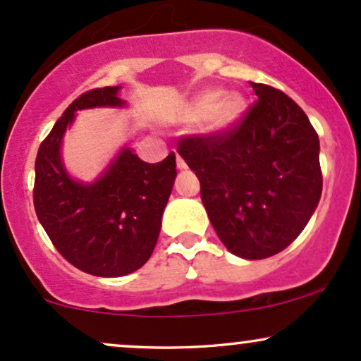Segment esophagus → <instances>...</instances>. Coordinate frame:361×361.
Returning a JSON list of instances; mask_svg holds the SVG:
<instances>
[{
    "label": "esophagus",
    "mask_w": 361,
    "mask_h": 361,
    "mask_svg": "<svg viewBox=\"0 0 361 361\" xmlns=\"http://www.w3.org/2000/svg\"><path fill=\"white\" fill-rule=\"evenodd\" d=\"M176 166H178V169H186L185 159L180 154H176Z\"/></svg>",
    "instance_id": "esophagus-1"
}]
</instances>
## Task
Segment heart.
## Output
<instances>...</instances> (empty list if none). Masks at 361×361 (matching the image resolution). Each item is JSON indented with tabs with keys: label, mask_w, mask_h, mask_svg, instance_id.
<instances>
[{
	"label": "heart",
	"mask_w": 361,
	"mask_h": 361,
	"mask_svg": "<svg viewBox=\"0 0 361 361\" xmlns=\"http://www.w3.org/2000/svg\"><path fill=\"white\" fill-rule=\"evenodd\" d=\"M247 109L246 98L241 93H224L222 90H207L195 97L185 109L186 122L204 120L205 134L221 135L239 123Z\"/></svg>",
	"instance_id": "obj_1"
}]
</instances>
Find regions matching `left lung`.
I'll use <instances>...</instances> for the list:
<instances>
[{
	"mask_svg": "<svg viewBox=\"0 0 361 361\" xmlns=\"http://www.w3.org/2000/svg\"><path fill=\"white\" fill-rule=\"evenodd\" d=\"M258 100L221 135H193L178 152L200 180L202 202L224 246L244 259L283 251L322 192L319 137L283 91L251 82Z\"/></svg>",
	"mask_w": 361,
	"mask_h": 361,
	"instance_id": "8db88e82",
	"label": "left lung"
}]
</instances>
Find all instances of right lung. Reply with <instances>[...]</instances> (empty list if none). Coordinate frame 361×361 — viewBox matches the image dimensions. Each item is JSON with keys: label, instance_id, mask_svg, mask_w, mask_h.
Instances as JSON below:
<instances>
[{"label": "right lung", "instance_id": "add662e5", "mask_svg": "<svg viewBox=\"0 0 361 361\" xmlns=\"http://www.w3.org/2000/svg\"><path fill=\"white\" fill-rule=\"evenodd\" d=\"M118 91L120 86H105L76 98L40 144L35 159L37 217L56 250L94 276L128 275L151 258L176 178L175 152L149 164L127 146L91 183L74 180L64 168L61 144L76 111L126 106Z\"/></svg>", "mask_w": 361, "mask_h": 361}]
</instances>
